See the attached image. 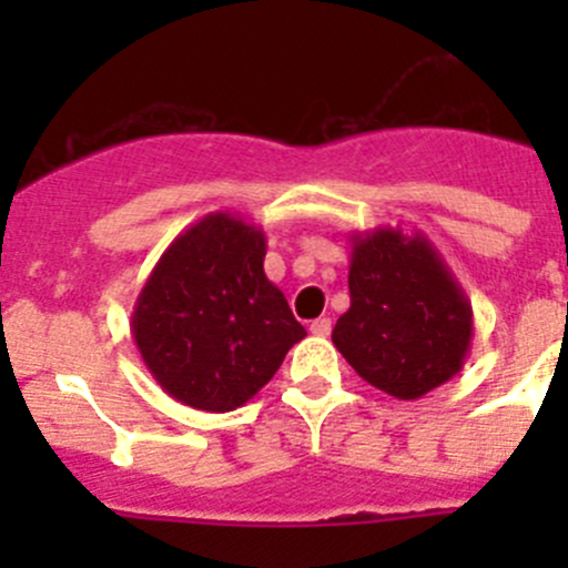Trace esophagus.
Wrapping results in <instances>:
<instances>
[{"mask_svg":"<svg viewBox=\"0 0 568 568\" xmlns=\"http://www.w3.org/2000/svg\"><path fill=\"white\" fill-rule=\"evenodd\" d=\"M311 332H313V335H318V337H326L332 332V318H326V316L316 318L311 324Z\"/></svg>","mask_w":568,"mask_h":568,"instance_id":"obj_1","label":"esophagus"}]
</instances>
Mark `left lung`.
<instances>
[{
  "label": "left lung",
  "mask_w": 568,
  "mask_h": 568,
  "mask_svg": "<svg viewBox=\"0 0 568 568\" xmlns=\"http://www.w3.org/2000/svg\"><path fill=\"white\" fill-rule=\"evenodd\" d=\"M348 296L332 343L376 390L415 400L454 379L473 341V305L423 233H352Z\"/></svg>",
  "instance_id": "left-lung-1"
}]
</instances>
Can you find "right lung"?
<instances>
[{
    "instance_id": "right-lung-1",
    "label": "right lung",
    "mask_w": 568,
    "mask_h": 568,
    "mask_svg": "<svg viewBox=\"0 0 568 568\" xmlns=\"http://www.w3.org/2000/svg\"><path fill=\"white\" fill-rule=\"evenodd\" d=\"M263 257L261 227L216 211L175 236L142 285L131 335L153 379L181 404L244 406L307 335Z\"/></svg>"
}]
</instances>
